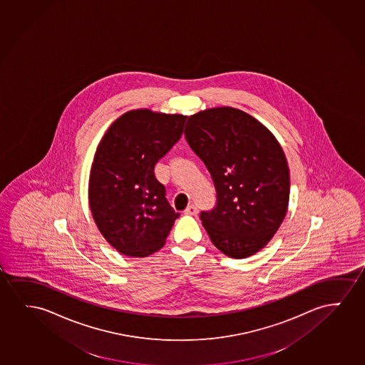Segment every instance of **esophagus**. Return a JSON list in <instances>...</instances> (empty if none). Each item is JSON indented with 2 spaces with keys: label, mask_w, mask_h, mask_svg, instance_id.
Returning a JSON list of instances; mask_svg holds the SVG:
<instances>
[{
  "label": "esophagus",
  "mask_w": 365,
  "mask_h": 365,
  "mask_svg": "<svg viewBox=\"0 0 365 365\" xmlns=\"http://www.w3.org/2000/svg\"><path fill=\"white\" fill-rule=\"evenodd\" d=\"M197 212H199V209L194 204H191V205L186 207L185 214H187V215H197Z\"/></svg>",
  "instance_id": "34e87169"
}]
</instances>
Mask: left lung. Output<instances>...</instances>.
Wrapping results in <instances>:
<instances>
[{"label": "left lung", "mask_w": 365, "mask_h": 365, "mask_svg": "<svg viewBox=\"0 0 365 365\" xmlns=\"http://www.w3.org/2000/svg\"><path fill=\"white\" fill-rule=\"evenodd\" d=\"M185 138L215 186V206L200 212L211 242L227 257L254 255L288 210L289 168L280 145L257 120L232 108L192 115Z\"/></svg>", "instance_id": "1"}]
</instances>
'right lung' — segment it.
Returning <instances> with one entry per match:
<instances>
[{
	"mask_svg": "<svg viewBox=\"0 0 365 365\" xmlns=\"http://www.w3.org/2000/svg\"><path fill=\"white\" fill-rule=\"evenodd\" d=\"M186 116L128 111L108 128L90 173L88 199L103 237L128 257L164 247L175 219L154 168L179 141Z\"/></svg>",
	"mask_w": 365,
	"mask_h": 365,
	"instance_id": "1",
	"label": "right lung"
}]
</instances>
